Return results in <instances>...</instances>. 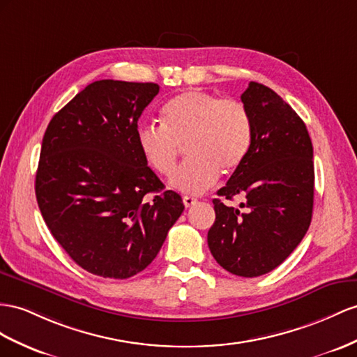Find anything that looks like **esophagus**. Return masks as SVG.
<instances>
[{
    "label": "esophagus",
    "instance_id": "esophagus-1",
    "mask_svg": "<svg viewBox=\"0 0 357 357\" xmlns=\"http://www.w3.org/2000/svg\"><path fill=\"white\" fill-rule=\"evenodd\" d=\"M182 202H184V205L187 208H190V206H193L197 202V199L196 197H191V196H184V197H182Z\"/></svg>",
    "mask_w": 357,
    "mask_h": 357
}]
</instances>
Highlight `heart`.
Returning <instances> with one entry per match:
<instances>
[{
  "mask_svg": "<svg viewBox=\"0 0 357 357\" xmlns=\"http://www.w3.org/2000/svg\"><path fill=\"white\" fill-rule=\"evenodd\" d=\"M135 139L148 166L162 176L175 170L184 146L188 158L170 184L197 195L214 184L220 170L229 173L241 166L250 149L252 121L238 100L187 90L164 104L161 126L140 125Z\"/></svg>",
  "mask_w": 357,
  "mask_h": 357,
  "instance_id": "heart-1",
  "label": "heart"
}]
</instances>
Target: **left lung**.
<instances>
[{
    "label": "left lung",
    "instance_id": "obj_1",
    "mask_svg": "<svg viewBox=\"0 0 357 357\" xmlns=\"http://www.w3.org/2000/svg\"><path fill=\"white\" fill-rule=\"evenodd\" d=\"M241 100L252 121L250 149L217 195L244 196V211L214 199L208 245L225 270L257 278L280 266L309 229L314 149L305 122L276 91L252 81Z\"/></svg>",
    "mask_w": 357,
    "mask_h": 357
}]
</instances>
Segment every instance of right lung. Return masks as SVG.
Returning <instances> with one entry per match:
<instances>
[{
	"instance_id": "add662e5",
	"label": "right lung",
	"mask_w": 357,
	"mask_h": 357,
	"mask_svg": "<svg viewBox=\"0 0 357 357\" xmlns=\"http://www.w3.org/2000/svg\"><path fill=\"white\" fill-rule=\"evenodd\" d=\"M158 91L153 83L95 81L45 131L39 209L69 257L96 276L128 279L144 270L184 211L137 146V122Z\"/></svg>"
}]
</instances>
